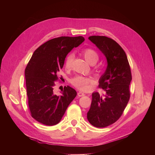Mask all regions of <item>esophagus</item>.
I'll return each mask as SVG.
<instances>
[{
    "mask_svg": "<svg viewBox=\"0 0 155 155\" xmlns=\"http://www.w3.org/2000/svg\"><path fill=\"white\" fill-rule=\"evenodd\" d=\"M77 94H78V97H82L83 96H85V94L83 93V92H81V91H78Z\"/></svg>",
    "mask_w": 155,
    "mask_h": 155,
    "instance_id": "34e87169",
    "label": "esophagus"
}]
</instances>
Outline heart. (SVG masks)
<instances>
[{
    "instance_id": "heart-1",
    "label": "heart",
    "mask_w": 155,
    "mask_h": 155,
    "mask_svg": "<svg viewBox=\"0 0 155 155\" xmlns=\"http://www.w3.org/2000/svg\"><path fill=\"white\" fill-rule=\"evenodd\" d=\"M83 57H85L86 61L90 64H95L98 61L99 55L95 50L92 48H85L82 51ZM74 59V54L73 53L68 54L65 60V67L67 69H70L72 66L73 61ZM72 85L81 91H87L89 89V85L91 83V80L90 78L83 77V76H76L70 80Z\"/></svg>"
}]
</instances>
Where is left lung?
<instances>
[{
    "label": "left lung",
    "instance_id": "8db88e82",
    "mask_svg": "<svg viewBox=\"0 0 155 155\" xmlns=\"http://www.w3.org/2000/svg\"><path fill=\"white\" fill-rule=\"evenodd\" d=\"M89 40L106 57L107 68L99 79L98 87L104 94H92L87 117L94 127L104 128L116 122L124 112L130 99L132 75L127 54L116 41L99 35L89 37Z\"/></svg>",
    "mask_w": 155,
    "mask_h": 155
}]
</instances>
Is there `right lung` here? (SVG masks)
Instances as JSON below:
<instances>
[{"label": "right lung", "mask_w": 155, "mask_h": 155, "mask_svg": "<svg viewBox=\"0 0 155 155\" xmlns=\"http://www.w3.org/2000/svg\"><path fill=\"white\" fill-rule=\"evenodd\" d=\"M84 40L83 36L52 39L38 47L28 61L25 69L28 108L31 116L41 124H58L77 96L70 86H65L61 96L55 95L53 88L68 53Z\"/></svg>", "instance_id": "1"}]
</instances>
